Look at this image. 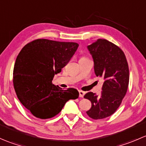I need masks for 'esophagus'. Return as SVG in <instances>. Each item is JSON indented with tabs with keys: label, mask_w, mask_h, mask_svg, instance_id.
Wrapping results in <instances>:
<instances>
[{
	"label": "esophagus",
	"mask_w": 146,
	"mask_h": 146,
	"mask_svg": "<svg viewBox=\"0 0 146 146\" xmlns=\"http://www.w3.org/2000/svg\"><path fill=\"white\" fill-rule=\"evenodd\" d=\"M85 94V92H83V91L82 90H79V97H80V98H83Z\"/></svg>",
	"instance_id": "obj_1"
}]
</instances>
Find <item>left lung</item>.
I'll return each instance as SVG.
<instances>
[{
    "instance_id": "8db88e82",
    "label": "left lung",
    "mask_w": 146,
    "mask_h": 146,
    "mask_svg": "<svg viewBox=\"0 0 146 146\" xmlns=\"http://www.w3.org/2000/svg\"><path fill=\"white\" fill-rule=\"evenodd\" d=\"M88 48L93 58L95 75L104 79L100 96L92 92L84 96L92 103L87 114L97 120L111 116L121 104L129 87V65L123 51L107 39H99Z\"/></svg>"
}]
</instances>
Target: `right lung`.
<instances>
[{"label":"right lung","instance_id":"add662e5","mask_svg":"<svg viewBox=\"0 0 146 146\" xmlns=\"http://www.w3.org/2000/svg\"><path fill=\"white\" fill-rule=\"evenodd\" d=\"M75 42L46 39L32 41L22 48L13 69V85L17 98L35 117L52 118L66 102L78 98L74 88L63 90L52 83L78 47Z\"/></svg>","mask_w":146,"mask_h":146}]
</instances>
